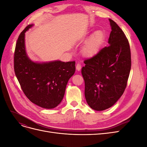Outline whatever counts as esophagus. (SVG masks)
Segmentation results:
<instances>
[{
	"instance_id": "obj_1",
	"label": "esophagus",
	"mask_w": 147,
	"mask_h": 147,
	"mask_svg": "<svg viewBox=\"0 0 147 147\" xmlns=\"http://www.w3.org/2000/svg\"><path fill=\"white\" fill-rule=\"evenodd\" d=\"M76 69L78 71L81 70V69H82V65H81L80 64H77V65H76Z\"/></svg>"
}]
</instances>
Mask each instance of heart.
<instances>
[{
	"instance_id": "1",
	"label": "heart",
	"mask_w": 147,
	"mask_h": 147,
	"mask_svg": "<svg viewBox=\"0 0 147 147\" xmlns=\"http://www.w3.org/2000/svg\"><path fill=\"white\" fill-rule=\"evenodd\" d=\"M104 35L100 31H97L88 39L82 49L83 55L86 57H92L100 50L103 43Z\"/></svg>"
}]
</instances>
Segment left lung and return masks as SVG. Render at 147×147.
Instances as JSON below:
<instances>
[{
  "label": "left lung",
  "instance_id": "obj_1",
  "mask_svg": "<svg viewBox=\"0 0 147 147\" xmlns=\"http://www.w3.org/2000/svg\"><path fill=\"white\" fill-rule=\"evenodd\" d=\"M109 21L112 28L109 45L84 60L85 65L82 69L86 102L97 111L111 107L123 95L131 67L128 40L115 21Z\"/></svg>",
  "mask_w": 147,
  "mask_h": 147
}]
</instances>
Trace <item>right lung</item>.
Instances as JSON below:
<instances>
[{
  "mask_svg": "<svg viewBox=\"0 0 147 147\" xmlns=\"http://www.w3.org/2000/svg\"><path fill=\"white\" fill-rule=\"evenodd\" d=\"M33 24L28 25L16 42L14 54V70L26 96L42 108L53 109L63 100L66 85L75 72V62L55 61L35 63L27 55L25 32Z\"/></svg>",
  "mask_w": 147,
  "mask_h": 147,
  "instance_id": "right-lung-1",
  "label": "right lung"
}]
</instances>
